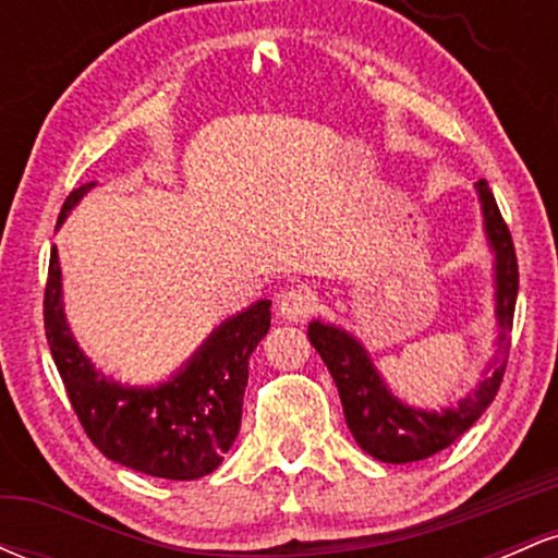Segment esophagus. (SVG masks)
I'll use <instances>...</instances> for the list:
<instances>
[{
  "label": "esophagus",
  "instance_id": "obj_1",
  "mask_svg": "<svg viewBox=\"0 0 558 558\" xmlns=\"http://www.w3.org/2000/svg\"><path fill=\"white\" fill-rule=\"evenodd\" d=\"M317 296L306 286H291L278 296V312L291 323H304L315 315Z\"/></svg>",
  "mask_w": 558,
  "mask_h": 558
}]
</instances>
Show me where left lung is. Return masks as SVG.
Wrapping results in <instances>:
<instances>
[{
    "instance_id": "1",
    "label": "left lung",
    "mask_w": 558,
    "mask_h": 558,
    "mask_svg": "<svg viewBox=\"0 0 558 558\" xmlns=\"http://www.w3.org/2000/svg\"><path fill=\"white\" fill-rule=\"evenodd\" d=\"M477 194L480 204H483L485 233H488L493 252H496V317L498 330H501V336H498L501 345H498L488 377L480 383L475 393L459 401L457 409L420 412V409L403 407L399 399L388 393L380 375L375 373L373 362H369L367 351L349 332L323 323H312L306 330L312 345L328 364L332 380H336L351 435L369 457L380 459V462H420V459L444 451L483 417V412L501 388L506 362H509L520 267H517L509 226L504 222L501 209H498L496 196H493L485 178L477 181Z\"/></svg>"
}]
</instances>
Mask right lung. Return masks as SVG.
Returning <instances> with one entry per match:
<instances>
[{
	"mask_svg": "<svg viewBox=\"0 0 558 558\" xmlns=\"http://www.w3.org/2000/svg\"><path fill=\"white\" fill-rule=\"evenodd\" d=\"M92 185L70 191L60 222ZM44 330L75 417L107 459L151 477L196 480L220 466L239 435L248 356L270 330V301H257L220 325L170 383L123 388L96 373L73 341L54 246L44 288Z\"/></svg>",
	"mask_w": 558,
	"mask_h": 558,
	"instance_id": "1",
	"label": "right lung"
}]
</instances>
